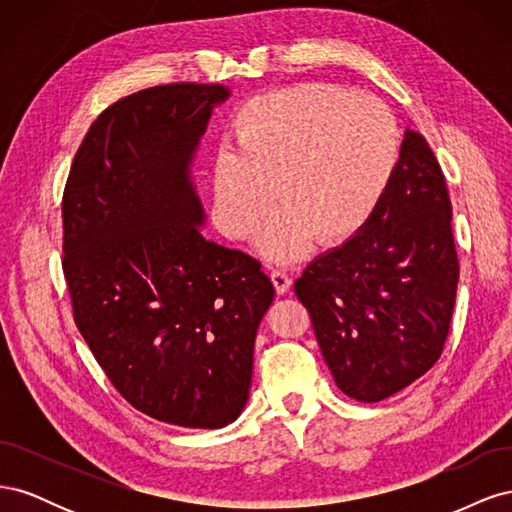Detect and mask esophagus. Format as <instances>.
Wrapping results in <instances>:
<instances>
[{
  "instance_id": "esophagus-1",
  "label": "esophagus",
  "mask_w": 512,
  "mask_h": 512,
  "mask_svg": "<svg viewBox=\"0 0 512 512\" xmlns=\"http://www.w3.org/2000/svg\"><path fill=\"white\" fill-rule=\"evenodd\" d=\"M271 282H273L277 294L288 292V290H290V284H292L290 275H288L284 269H273V271H271Z\"/></svg>"
}]
</instances>
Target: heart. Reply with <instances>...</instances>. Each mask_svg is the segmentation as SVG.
Returning <instances> with one entry per match:
<instances>
[{"mask_svg":"<svg viewBox=\"0 0 512 512\" xmlns=\"http://www.w3.org/2000/svg\"><path fill=\"white\" fill-rule=\"evenodd\" d=\"M235 145L211 164L213 222L232 239L260 228L275 262L301 258L309 245L335 247L359 232L399 164V128L382 100L335 85H297L252 98L235 119Z\"/></svg>","mask_w":512,"mask_h":512,"instance_id":"obj_1","label":"heart"}]
</instances>
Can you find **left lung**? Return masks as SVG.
Masks as SVG:
<instances>
[{"instance_id":"8db88e82","label":"left lung","mask_w":512,"mask_h":512,"mask_svg":"<svg viewBox=\"0 0 512 512\" xmlns=\"http://www.w3.org/2000/svg\"><path fill=\"white\" fill-rule=\"evenodd\" d=\"M451 218L442 168L425 138L408 130L369 222L294 282L348 397H391L440 359L459 280Z\"/></svg>"}]
</instances>
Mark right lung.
Here are the masks:
<instances>
[{"label": "right lung", "instance_id": "add662e5", "mask_svg": "<svg viewBox=\"0 0 512 512\" xmlns=\"http://www.w3.org/2000/svg\"><path fill=\"white\" fill-rule=\"evenodd\" d=\"M224 85L136 91L91 123L61 200L74 322L119 395L177 427L241 414L275 288L262 265L200 235L190 164Z\"/></svg>", "mask_w": 512, "mask_h": 512}]
</instances>
